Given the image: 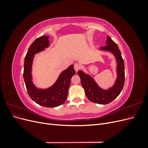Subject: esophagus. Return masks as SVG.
Here are the masks:
<instances>
[{
  "label": "esophagus",
  "instance_id": "esophagus-1",
  "mask_svg": "<svg viewBox=\"0 0 148 148\" xmlns=\"http://www.w3.org/2000/svg\"><path fill=\"white\" fill-rule=\"evenodd\" d=\"M79 69H80V65L78 64H74V69L76 71H77V72L79 70Z\"/></svg>",
  "mask_w": 148,
  "mask_h": 148
}]
</instances>
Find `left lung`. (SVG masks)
<instances>
[{"instance_id": "1", "label": "left lung", "mask_w": 148, "mask_h": 148, "mask_svg": "<svg viewBox=\"0 0 148 148\" xmlns=\"http://www.w3.org/2000/svg\"><path fill=\"white\" fill-rule=\"evenodd\" d=\"M101 51H109L112 53L117 62V78L114 84L108 89H103L99 86L91 76L84 73L83 71H78L81 79L86 96L88 99L99 104H107L114 101L122 91L125 83V65L121 52L117 44L107 36L106 46L101 47Z\"/></svg>"}]
</instances>
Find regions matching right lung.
I'll use <instances>...</instances> for the list:
<instances>
[{
  "label": "right lung",
  "mask_w": 148,
  "mask_h": 148,
  "mask_svg": "<svg viewBox=\"0 0 148 148\" xmlns=\"http://www.w3.org/2000/svg\"><path fill=\"white\" fill-rule=\"evenodd\" d=\"M49 36H42L31 44L25 57L23 78L29 97L38 104L46 107H55L66 101L71 78L75 74L73 65L64 70L56 83L47 89H39L32 82V64L34 54L49 46Z\"/></svg>",
  "instance_id": "add662e5"
}]
</instances>
